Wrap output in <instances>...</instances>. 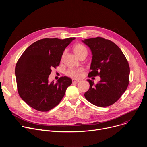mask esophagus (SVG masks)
<instances>
[{"label":"esophagus","instance_id":"esophagus-1","mask_svg":"<svg viewBox=\"0 0 147 147\" xmlns=\"http://www.w3.org/2000/svg\"><path fill=\"white\" fill-rule=\"evenodd\" d=\"M72 82H73V83H77V82H80V81L79 80H72Z\"/></svg>","mask_w":147,"mask_h":147}]
</instances>
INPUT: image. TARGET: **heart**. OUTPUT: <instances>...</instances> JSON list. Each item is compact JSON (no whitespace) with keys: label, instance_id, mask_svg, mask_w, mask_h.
Segmentation results:
<instances>
[{"label":"heart","instance_id":"1","mask_svg":"<svg viewBox=\"0 0 147 147\" xmlns=\"http://www.w3.org/2000/svg\"><path fill=\"white\" fill-rule=\"evenodd\" d=\"M73 52L75 55L80 58L83 56H87L88 53V51L87 48L80 44H77L75 45L73 48ZM83 72V69H68L66 72V74L70 77L73 78L78 79L80 78L82 76V74Z\"/></svg>","mask_w":147,"mask_h":147}]
</instances>
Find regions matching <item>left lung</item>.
<instances>
[{
  "label": "left lung",
  "instance_id": "obj_1",
  "mask_svg": "<svg viewBox=\"0 0 147 147\" xmlns=\"http://www.w3.org/2000/svg\"><path fill=\"white\" fill-rule=\"evenodd\" d=\"M90 48L92 59L88 77L99 76L95 84L90 79L86 99L95 106L108 107L115 103L126 90L129 83L130 67L119 47L112 41L102 37L82 40Z\"/></svg>",
  "mask_w": 147,
  "mask_h": 147
}]
</instances>
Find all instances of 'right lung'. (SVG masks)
Returning <instances> with one entry per match:
<instances>
[{"mask_svg": "<svg viewBox=\"0 0 147 147\" xmlns=\"http://www.w3.org/2000/svg\"><path fill=\"white\" fill-rule=\"evenodd\" d=\"M75 39H40L29 46L19 58L15 68L17 90L21 98L31 108L47 112L63 98L72 80L61 77L56 83H50L48 77L52 69L59 66L65 48Z\"/></svg>", "mask_w": 147, "mask_h": 147, "instance_id": "obj_1", "label": "right lung"}]
</instances>
